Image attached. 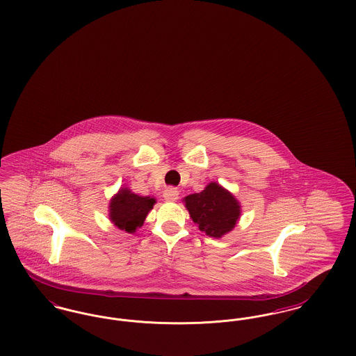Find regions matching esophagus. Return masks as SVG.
<instances>
[{
  "label": "esophagus",
  "mask_w": 356,
  "mask_h": 356,
  "mask_svg": "<svg viewBox=\"0 0 356 356\" xmlns=\"http://www.w3.org/2000/svg\"><path fill=\"white\" fill-rule=\"evenodd\" d=\"M163 196L167 202H176L179 199V191L173 186H170L163 192Z\"/></svg>",
  "instance_id": "34e87169"
}]
</instances>
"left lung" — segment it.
Segmentation results:
<instances>
[{
	"instance_id": "left-lung-1",
	"label": "left lung",
	"mask_w": 356,
	"mask_h": 356,
	"mask_svg": "<svg viewBox=\"0 0 356 356\" xmlns=\"http://www.w3.org/2000/svg\"><path fill=\"white\" fill-rule=\"evenodd\" d=\"M184 202L191 219L208 236L221 237L232 231L241 213L235 196L218 183H209L200 193L186 196Z\"/></svg>"
}]
</instances>
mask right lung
I'll return each mask as SVG.
<instances>
[{
    "label": "right lung",
    "instance_id": "1",
    "mask_svg": "<svg viewBox=\"0 0 356 356\" xmlns=\"http://www.w3.org/2000/svg\"><path fill=\"white\" fill-rule=\"evenodd\" d=\"M156 199L151 196H138L128 188H121L109 203V219L128 234L140 228L153 208Z\"/></svg>",
    "mask_w": 356,
    "mask_h": 356
}]
</instances>
